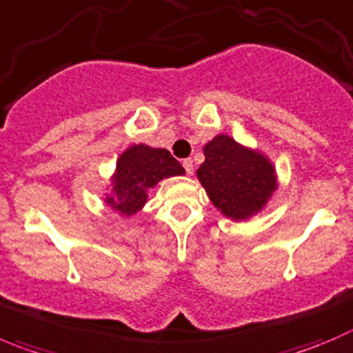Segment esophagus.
Masks as SVG:
<instances>
[{
	"label": "esophagus",
	"mask_w": 353,
	"mask_h": 353,
	"mask_svg": "<svg viewBox=\"0 0 353 353\" xmlns=\"http://www.w3.org/2000/svg\"><path fill=\"white\" fill-rule=\"evenodd\" d=\"M182 164H183V168H185V171H187V174H192L194 173V163H192V159H183L182 161Z\"/></svg>",
	"instance_id": "obj_1"
}]
</instances>
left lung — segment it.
<instances>
[{
  "label": "left lung",
  "instance_id": "left-lung-1",
  "mask_svg": "<svg viewBox=\"0 0 353 353\" xmlns=\"http://www.w3.org/2000/svg\"><path fill=\"white\" fill-rule=\"evenodd\" d=\"M196 171L213 206L232 221H246L267 208L277 190V173L261 150L220 133L203 147Z\"/></svg>",
  "mask_w": 353,
  "mask_h": 353
}]
</instances>
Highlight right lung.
I'll return each mask as SVG.
<instances>
[{"instance_id": "add662e5", "label": "right lung", "mask_w": 353, "mask_h": 353, "mask_svg": "<svg viewBox=\"0 0 353 353\" xmlns=\"http://www.w3.org/2000/svg\"><path fill=\"white\" fill-rule=\"evenodd\" d=\"M180 174H185V170L170 150L133 143L117 157L110 192L105 194L103 203L123 218H130L145 206L147 194L161 180Z\"/></svg>"}]
</instances>
